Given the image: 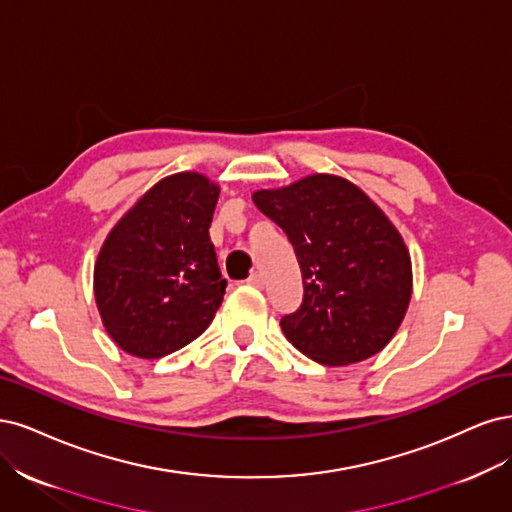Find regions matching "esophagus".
I'll list each match as a JSON object with an SVG mask.
<instances>
[{
	"label": "esophagus",
	"instance_id": "1",
	"mask_svg": "<svg viewBox=\"0 0 512 512\" xmlns=\"http://www.w3.org/2000/svg\"><path fill=\"white\" fill-rule=\"evenodd\" d=\"M246 283L253 285V287H263V274L261 272H253L249 276V280H246Z\"/></svg>",
	"mask_w": 512,
	"mask_h": 512
}]
</instances>
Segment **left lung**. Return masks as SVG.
Segmentation results:
<instances>
[{
  "label": "left lung",
  "instance_id": "1",
  "mask_svg": "<svg viewBox=\"0 0 512 512\" xmlns=\"http://www.w3.org/2000/svg\"><path fill=\"white\" fill-rule=\"evenodd\" d=\"M253 202L287 234L300 263L302 306L280 319L295 349L323 366L357 364L385 349L406 315L412 270L381 208L329 174L257 191Z\"/></svg>",
  "mask_w": 512,
  "mask_h": 512
}]
</instances>
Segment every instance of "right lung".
<instances>
[{"mask_svg":"<svg viewBox=\"0 0 512 512\" xmlns=\"http://www.w3.org/2000/svg\"><path fill=\"white\" fill-rule=\"evenodd\" d=\"M217 200L219 187L202 174L168 176L106 238L95 302L129 355H170L212 323L227 287L208 234Z\"/></svg>","mask_w":512,"mask_h":512,"instance_id":"right-lung-1","label":"right lung"}]
</instances>
